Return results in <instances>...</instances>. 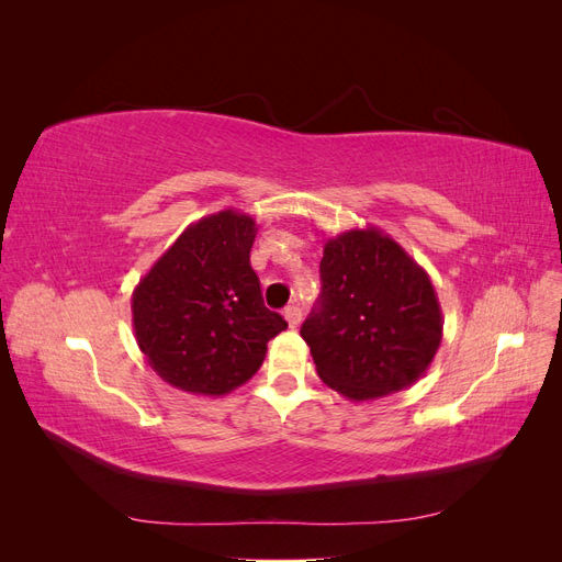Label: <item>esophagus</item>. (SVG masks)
<instances>
[{
	"label": "esophagus",
	"instance_id": "esophagus-1",
	"mask_svg": "<svg viewBox=\"0 0 562 562\" xmlns=\"http://www.w3.org/2000/svg\"><path fill=\"white\" fill-rule=\"evenodd\" d=\"M283 316H285L288 326H291V328H297V326H300L302 312H300V307H295V304H291V307H285V310H283Z\"/></svg>",
	"mask_w": 562,
	"mask_h": 562
}]
</instances>
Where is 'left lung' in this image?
Wrapping results in <instances>:
<instances>
[{"label":"left lung","instance_id":"1","mask_svg":"<svg viewBox=\"0 0 562 562\" xmlns=\"http://www.w3.org/2000/svg\"><path fill=\"white\" fill-rule=\"evenodd\" d=\"M318 378L349 401L415 384L443 339L434 283L378 227L347 229L323 246L321 297L300 330Z\"/></svg>","mask_w":562,"mask_h":562}]
</instances>
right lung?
<instances>
[{"label":"right lung","instance_id":"right-lung-1","mask_svg":"<svg viewBox=\"0 0 562 562\" xmlns=\"http://www.w3.org/2000/svg\"><path fill=\"white\" fill-rule=\"evenodd\" d=\"M255 234V220L234 209L201 217L135 285V342L164 382L225 396L258 372L269 339L288 328L262 302L250 267Z\"/></svg>","mask_w":562,"mask_h":562}]
</instances>
